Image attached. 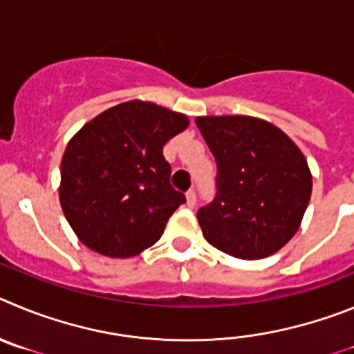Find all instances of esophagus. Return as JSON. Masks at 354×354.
Returning <instances> with one entry per match:
<instances>
[{"instance_id":"obj_1","label":"esophagus","mask_w":354,"mask_h":354,"mask_svg":"<svg viewBox=\"0 0 354 354\" xmlns=\"http://www.w3.org/2000/svg\"><path fill=\"white\" fill-rule=\"evenodd\" d=\"M196 201H197L196 190H189V192H187V205H189L190 208H194V206H196Z\"/></svg>"}]
</instances>
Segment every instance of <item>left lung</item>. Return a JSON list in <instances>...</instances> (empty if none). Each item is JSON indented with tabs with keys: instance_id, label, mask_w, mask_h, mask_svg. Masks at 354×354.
Returning <instances> with one entry per match:
<instances>
[{
	"instance_id": "obj_1",
	"label": "left lung",
	"mask_w": 354,
	"mask_h": 354,
	"mask_svg": "<svg viewBox=\"0 0 354 354\" xmlns=\"http://www.w3.org/2000/svg\"><path fill=\"white\" fill-rule=\"evenodd\" d=\"M196 123L216 160V196L197 212L206 241L240 259L279 252L310 201L301 149L259 118L199 116Z\"/></svg>"
}]
</instances>
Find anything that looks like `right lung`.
Segmentation results:
<instances>
[{
    "instance_id": "1",
    "label": "right lung",
    "mask_w": 354,
    "mask_h": 354,
    "mask_svg": "<svg viewBox=\"0 0 354 354\" xmlns=\"http://www.w3.org/2000/svg\"><path fill=\"white\" fill-rule=\"evenodd\" d=\"M189 118L153 102L118 104L86 123L62 158L59 203L88 248L133 257L157 243L185 196L162 149Z\"/></svg>"
}]
</instances>
